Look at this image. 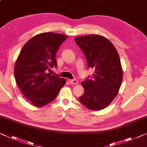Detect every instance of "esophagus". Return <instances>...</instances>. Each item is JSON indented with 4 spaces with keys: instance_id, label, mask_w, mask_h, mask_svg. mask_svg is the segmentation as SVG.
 <instances>
[{
    "instance_id": "esophagus-1",
    "label": "esophagus",
    "mask_w": 147,
    "mask_h": 147,
    "mask_svg": "<svg viewBox=\"0 0 147 147\" xmlns=\"http://www.w3.org/2000/svg\"><path fill=\"white\" fill-rule=\"evenodd\" d=\"M69 82H70V84H77L78 83V81L76 79H69Z\"/></svg>"
}]
</instances>
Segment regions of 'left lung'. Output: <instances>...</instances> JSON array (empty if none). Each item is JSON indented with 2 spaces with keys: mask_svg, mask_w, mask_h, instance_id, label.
<instances>
[{
  "mask_svg": "<svg viewBox=\"0 0 147 147\" xmlns=\"http://www.w3.org/2000/svg\"><path fill=\"white\" fill-rule=\"evenodd\" d=\"M74 41L84 53L88 68L95 70L92 79L81 83L84 92L79 101L91 110L106 108L117 96L122 83L119 54L112 43L100 35L76 37Z\"/></svg>",
  "mask_w": 147,
  "mask_h": 147,
  "instance_id": "1",
  "label": "left lung"
}]
</instances>
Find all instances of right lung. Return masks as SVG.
Here are the masks:
<instances>
[{
  "label": "right lung",
  "instance_id": "right-lung-1",
  "mask_svg": "<svg viewBox=\"0 0 147 147\" xmlns=\"http://www.w3.org/2000/svg\"><path fill=\"white\" fill-rule=\"evenodd\" d=\"M67 38L65 35L53 32L38 34L26 43L17 58L16 84L35 106L42 107L52 102L66 83L65 78L51 75L46 70L57 66L56 53Z\"/></svg>",
  "mask_w": 147,
  "mask_h": 147
}]
</instances>
